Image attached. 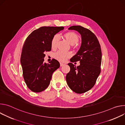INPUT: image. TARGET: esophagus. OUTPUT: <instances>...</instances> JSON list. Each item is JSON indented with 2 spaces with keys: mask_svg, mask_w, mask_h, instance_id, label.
<instances>
[{
  "mask_svg": "<svg viewBox=\"0 0 125 125\" xmlns=\"http://www.w3.org/2000/svg\"><path fill=\"white\" fill-rule=\"evenodd\" d=\"M60 66H61V67H62V66H63V65H65V64H64V63H61V62L60 63Z\"/></svg>",
  "mask_w": 125,
  "mask_h": 125,
  "instance_id": "1",
  "label": "esophagus"
}]
</instances>
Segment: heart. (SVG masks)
<instances>
[{"instance_id": "obj_1", "label": "heart", "mask_w": 125, "mask_h": 125, "mask_svg": "<svg viewBox=\"0 0 125 125\" xmlns=\"http://www.w3.org/2000/svg\"><path fill=\"white\" fill-rule=\"evenodd\" d=\"M64 37L67 41L72 45L76 44L79 41L78 35L74 32H69L64 34ZM59 39V36L58 34L55 35L53 37L51 41L52 48H55L57 46L58 42ZM72 54L70 52H64L62 50L58 51L55 54V57L60 61L64 62L71 56Z\"/></svg>"}]
</instances>
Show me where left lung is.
I'll return each instance as SVG.
<instances>
[{"label": "left lung", "instance_id": "8db88e82", "mask_svg": "<svg viewBox=\"0 0 125 125\" xmlns=\"http://www.w3.org/2000/svg\"><path fill=\"white\" fill-rule=\"evenodd\" d=\"M68 29L81 34L82 43L76 54L70 59L71 63L68 64L70 71L66 79L71 90L81 94L91 90L100 73L101 50L95 35L90 30L81 26H71ZM78 61L80 65L77 67L72 63Z\"/></svg>", "mask_w": 125, "mask_h": 125}]
</instances>
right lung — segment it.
Listing matches in <instances>:
<instances>
[{
    "instance_id": "obj_1",
    "label": "right lung",
    "mask_w": 125,
    "mask_h": 125,
    "mask_svg": "<svg viewBox=\"0 0 125 125\" xmlns=\"http://www.w3.org/2000/svg\"><path fill=\"white\" fill-rule=\"evenodd\" d=\"M63 27H42L33 31L24 44L21 64L25 82L34 93L43 91L48 86L53 73L60 67L59 62L53 59L49 64L44 63V53L51 49V41Z\"/></svg>"
}]
</instances>
